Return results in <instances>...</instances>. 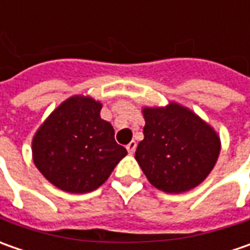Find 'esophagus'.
Listing matches in <instances>:
<instances>
[{
  "mask_svg": "<svg viewBox=\"0 0 250 250\" xmlns=\"http://www.w3.org/2000/svg\"><path fill=\"white\" fill-rule=\"evenodd\" d=\"M126 150H128V153H129V154H133V153H135V150H136V142H135V140L129 142V143L126 145Z\"/></svg>",
  "mask_w": 250,
  "mask_h": 250,
  "instance_id": "esophagus-1",
  "label": "esophagus"
}]
</instances>
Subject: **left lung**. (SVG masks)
I'll list each match as a JSON object with an SVG mask.
<instances>
[{
  "label": "left lung",
  "instance_id": "left-lung-1",
  "mask_svg": "<svg viewBox=\"0 0 250 250\" xmlns=\"http://www.w3.org/2000/svg\"><path fill=\"white\" fill-rule=\"evenodd\" d=\"M135 159L154 188L182 193L200 185L216 166L221 142L211 125L175 101L145 107Z\"/></svg>",
  "mask_w": 250,
  "mask_h": 250
}]
</instances>
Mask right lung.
<instances>
[{"mask_svg":"<svg viewBox=\"0 0 250 250\" xmlns=\"http://www.w3.org/2000/svg\"><path fill=\"white\" fill-rule=\"evenodd\" d=\"M103 104L90 96H72L47 117L32 140L33 163L54 187L87 193L101 187L128 153L101 120Z\"/></svg>","mask_w":250,"mask_h":250,"instance_id":"1","label":"right lung"}]
</instances>
